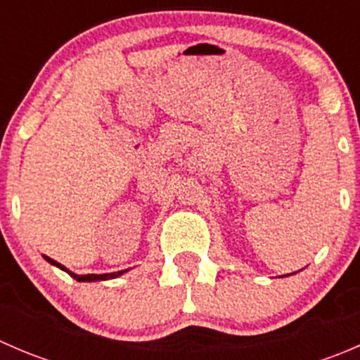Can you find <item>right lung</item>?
<instances>
[{
	"instance_id": "right-lung-1",
	"label": "right lung",
	"mask_w": 360,
	"mask_h": 360,
	"mask_svg": "<svg viewBox=\"0 0 360 360\" xmlns=\"http://www.w3.org/2000/svg\"><path fill=\"white\" fill-rule=\"evenodd\" d=\"M45 257L46 261H49L50 264H53V266H57V268H60V270H64L66 271V274H69L71 275L72 278H76V281L78 282H96V281H110V278H116V277H120V275H123L125 274L127 270H122V271H112V274H104V275H94V274H89V275H76V274H72V271H69L66 266H64V264H60V263H57L56 259H52V257H49V256H43Z\"/></svg>"
}]
</instances>
